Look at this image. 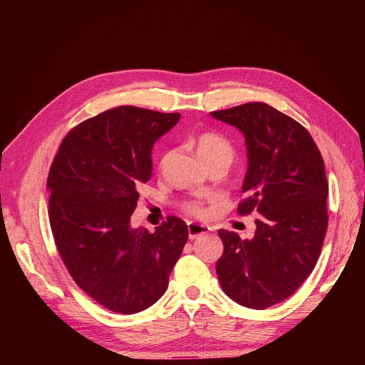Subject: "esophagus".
<instances>
[{"mask_svg":"<svg viewBox=\"0 0 365 365\" xmlns=\"http://www.w3.org/2000/svg\"><path fill=\"white\" fill-rule=\"evenodd\" d=\"M208 233H210V227L200 225V224H193V222L189 224V237L192 240L201 237V236H205Z\"/></svg>","mask_w":365,"mask_h":365,"instance_id":"1","label":"esophagus"}]
</instances>
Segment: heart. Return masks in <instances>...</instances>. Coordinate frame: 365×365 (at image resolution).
Instances as JSON below:
<instances>
[{
	"instance_id": "heart-1",
	"label": "heart",
	"mask_w": 365,
	"mask_h": 365,
	"mask_svg": "<svg viewBox=\"0 0 365 365\" xmlns=\"http://www.w3.org/2000/svg\"><path fill=\"white\" fill-rule=\"evenodd\" d=\"M195 148L197 155H200L204 163H212L216 160L225 161L227 164L231 163L235 155L233 145L220 134L216 132H201L195 137ZM185 210L193 216L201 217L205 215L204 205L201 202H189L185 204Z\"/></svg>"
}]
</instances>
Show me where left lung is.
Masks as SVG:
<instances>
[{"label":"left lung","mask_w":365,"mask_h":365,"mask_svg":"<svg viewBox=\"0 0 365 365\" xmlns=\"http://www.w3.org/2000/svg\"><path fill=\"white\" fill-rule=\"evenodd\" d=\"M210 114L245 137L248 169L242 192L247 197L237 212L260 215L252 239L217 231L224 242L217 279L233 302L267 309L300 288L322 252L329 220L324 161L311 134L267 103Z\"/></svg>","instance_id":"1"}]
</instances>
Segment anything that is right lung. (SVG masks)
<instances>
[{
	"mask_svg": "<svg viewBox=\"0 0 365 365\" xmlns=\"http://www.w3.org/2000/svg\"><path fill=\"white\" fill-rule=\"evenodd\" d=\"M181 114L118 106L71 129L50 168L48 216L70 275L98 304L137 314L158 302L189 237L182 219L132 228L152 148Z\"/></svg>",
	"mask_w": 365,
	"mask_h": 365,
	"instance_id": "right-lung-1",
	"label": "right lung"
}]
</instances>
